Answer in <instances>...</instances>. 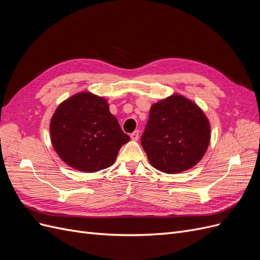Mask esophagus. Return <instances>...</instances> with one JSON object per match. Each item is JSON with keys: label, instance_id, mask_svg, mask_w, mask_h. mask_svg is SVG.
<instances>
[{"label": "esophagus", "instance_id": "1", "mask_svg": "<svg viewBox=\"0 0 260 260\" xmlns=\"http://www.w3.org/2000/svg\"><path fill=\"white\" fill-rule=\"evenodd\" d=\"M130 138H131V140H133V141H138L139 138H140V131H139V130H136L134 132H132V133L130 134Z\"/></svg>", "mask_w": 260, "mask_h": 260}]
</instances>
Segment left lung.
Returning a JSON list of instances; mask_svg holds the SVG:
<instances>
[{
	"instance_id": "obj_1",
	"label": "left lung",
	"mask_w": 260,
	"mask_h": 260,
	"mask_svg": "<svg viewBox=\"0 0 260 260\" xmlns=\"http://www.w3.org/2000/svg\"><path fill=\"white\" fill-rule=\"evenodd\" d=\"M210 132L200 107L173 94L150 107L141 143L154 168L169 174L180 173L202 159L210 144Z\"/></svg>"
}]
</instances>
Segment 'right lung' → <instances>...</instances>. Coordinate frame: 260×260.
Returning a JSON list of instances; mask_svg holds the SVG:
<instances>
[{
  "label": "right lung",
  "instance_id": "right-lung-1",
  "mask_svg": "<svg viewBox=\"0 0 260 260\" xmlns=\"http://www.w3.org/2000/svg\"><path fill=\"white\" fill-rule=\"evenodd\" d=\"M50 137L68 166L89 173L111 167L130 140L106 100L90 92L77 93L58 106L50 121Z\"/></svg>",
  "mask_w": 260,
  "mask_h": 260
}]
</instances>
